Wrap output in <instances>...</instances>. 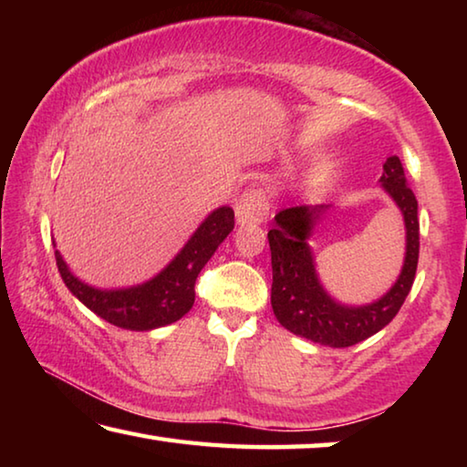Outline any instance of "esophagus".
<instances>
[{
  "label": "esophagus",
  "instance_id": "esophagus-1",
  "mask_svg": "<svg viewBox=\"0 0 467 467\" xmlns=\"http://www.w3.org/2000/svg\"><path fill=\"white\" fill-rule=\"evenodd\" d=\"M267 212H270V202H267V195L264 189L251 187L236 202V220L241 224H259L267 218Z\"/></svg>",
  "mask_w": 467,
  "mask_h": 467
}]
</instances>
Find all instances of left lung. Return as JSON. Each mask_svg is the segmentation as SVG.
<instances>
[{
	"mask_svg": "<svg viewBox=\"0 0 467 467\" xmlns=\"http://www.w3.org/2000/svg\"><path fill=\"white\" fill-rule=\"evenodd\" d=\"M381 185L404 216L406 257L389 292L370 305H342L321 286L309 239L315 223L329 205H295L275 214V224L267 233L274 274L272 309L275 319L292 334L323 346L348 348L381 331L401 309L414 284L420 226L416 195L406 183L398 156L385 161Z\"/></svg>",
	"mask_w": 467,
	"mask_h": 467,
	"instance_id": "8db88e82",
	"label": "left lung"
}]
</instances>
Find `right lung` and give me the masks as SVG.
Returning <instances> with one entry per match:
<instances>
[{
	"label": "right lung",
	"mask_w": 467,
	"mask_h": 467,
	"mask_svg": "<svg viewBox=\"0 0 467 467\" xmlns=\"http://www.w3.org/2000/svg\"><path fill=\"white\" fill-rule=\"evenodd\" d=\"M233 228V208L223 205L214 210L161 274L131 288H94L69 272L59 251H55V259L69 292L92 313L121 329L150 331L175 323L189 313L195 300L197 275Z\"/></svg>",
	"instance_id": "right-lung-1"
}]
</instances>
